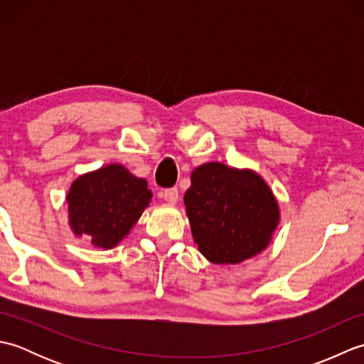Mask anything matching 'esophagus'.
<instances>
[{
  "label": "esophagus",
  "mask_w": 364,
  "mask_h": 364,
  "mask_svg": "<svg viewBox=\"0 0 364 364\" xmlns=\"http://www.w3.org/2000/svg\"><path fill=\"white\" fill-rule=\"evenodd\" d=\"M162 197H164V200L168 205H175L178 202V189L176 188L166 189L162 192Z\"/></svg>",
  "instance_id": "34e87169"
}]
</instances>
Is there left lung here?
<instances>
[{
  "label": "left lung",
  "instance_id": "1",
  "mask_svg": "<svg viewBox=\"0 0 364 364\" xmlns=\"http://www.w3.org/2000/svg\"><path fill=\"white\" fill-rule=\"evenodd\" d=\"M184 206L200 253L219 266L266 250L282 220L280 203L264 178L218 161L192 170Z\"/></svg>",
  "mask_w": 364,
  "mask_h": 364
}]
</instances>
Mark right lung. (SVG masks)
<instances>
[{
	"instance_id": "1",
	"label": "right lung",
	"mask_w": 364,
	"mask_h": 364,
	"mask_svg": "<svg viewBox=\"0 0 364 364\" xmlns=\"http://www.w3.org/2000/svg\"><path fill=\"white\" fill-rule=\"evenodd\" d=\"M145 178L112 162L80 175L67 192L68 227L76 237L87 236L97 249L117 247L150 206Z\"/></svg>"
}]
</instances>
